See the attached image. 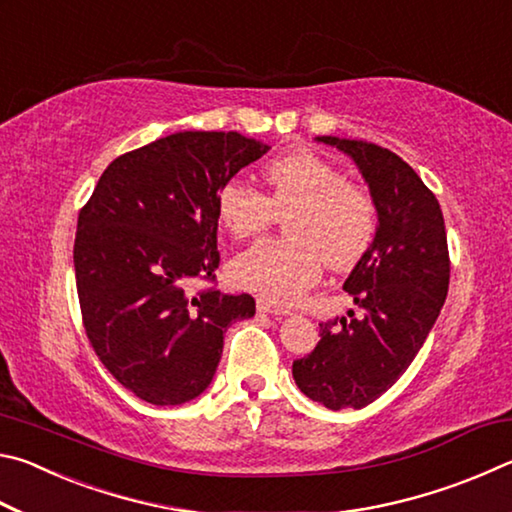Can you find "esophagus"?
<instances>
[{
  "instance_id": "esophagus-1",
  "label": "esophagus",
  "mask_w": 512,
  "mask_h": 512,
  "mask_svg": "<svg viewBox=\"0 0 512 512\" xmlns=\"http://www.w3.org/2000/svg\"><path fill=\"white\" fill-rule=\"evenodd\" d=\"M257 309L262 311V314H268V316H289L287 309L277 307V305H273L271 300H264V298L257 300Z\"/></svg>"
}]
</instances>
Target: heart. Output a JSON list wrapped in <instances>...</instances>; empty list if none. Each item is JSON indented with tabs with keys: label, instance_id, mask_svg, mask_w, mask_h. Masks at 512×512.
Masks as SVG:
<instances>
[{
	"label": "heart",
	"instance_id": "b5f03b06",
	"mask_svg": "<svg viewBox=\"0 0 512 512\" xmlns=\"http://www.w3.org/2000/svg\"><path fill=\"white\" fill-rule=\"evenodd\" d=\"M266 196L239 180L216 192V219L235 239L264 232L284 216L289 239H266L235 257L230 275L241 289L275 305H293L318 280L323 262L341 271L372 244L377 212L370 194L311 151L277 155L262 169Z\"/></svg>",
	"mask_w": 512,
	"mask_h": 512
}]
</instances>
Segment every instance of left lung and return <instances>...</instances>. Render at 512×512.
<instances>
[{"instance_id": "8db88e82", "label": "left lung", "mask_w": 512, "mask_h": 512, "mask_svg": "<svg viewBox=\"0 0 512 512\" xmlns=\"http://www.w3.org/2000/svg\"><path fill=\"white\" fill-rule=\"evenodd\" d=\"M357 164L377 210V230L343 289L361 318L320 323V341L293 361L309 400L332 411L363 409L384 395L420 352L445 305L449 253L440 205L400 155L363 140L323 135Z\"/></svg>"}]
</instances>
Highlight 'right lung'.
<instances>
[{
  "mask_svg": "<svg viewBox=\"0 0 512 512\" xmlns=\"http://www.w3.org/2000/svg\"><path fill=\"white\" fill-rule=\"evenodd\" d=\"M268 149L235 131L160 137L112 160L81 210L74 268L85 334L140 400L176 406L201 395L225 329L255 316L248 293L189 284L219 268L216 192Z\"/></svg>",
  "mask_w": 512,
  "mask_h": 512,
  "instance_id": "right-lung-1",
  "label": "right lung"
}]
</instances>
